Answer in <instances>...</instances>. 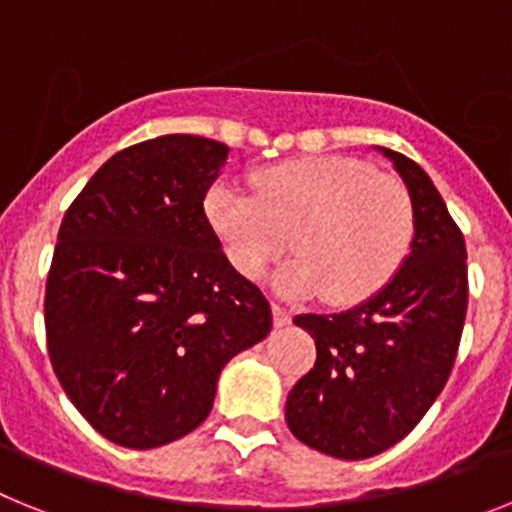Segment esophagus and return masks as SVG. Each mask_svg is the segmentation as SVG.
I'll list each match as a JSON object with an SVG mask.
<instances>
[{
  "label": "esophagus",
  "instance_id": "esophagus-1",
  "mask_svg": "<svg viewBox=\"0 0 512 512\" xmlns=\"http://www.w3.org/2000/svg\"><path fill=\"white\" fill-rule=\"evenodd\" d=\"M270 309H273V324H275V327H286V324H291V311L283 309L281 304H273Z\"/></svg>",
  "mask_w": 512,
  "mask_h": 512
}]
</instances>
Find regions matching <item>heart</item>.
Here are the masks:
<instances>
[{
  "instance_id": "heart-1",
  "label": "heart",
  "mask_w": 512,
  "mask_h": 512,
  "mask_svg": "<svg viewBox=\"0 0 512 512\" xmlns=\"http://www.w3.org/2000/svg\"><path fill=\"white\" fill-rule=\"evenodd\" d=\"M255 195L213 182L203 213L231 268L257 281L283 252L275 291L330 304L371 299L399 273L415 237V208L402 182L348 157H301L250 177Z\"/></svg>"
}]
</instances>
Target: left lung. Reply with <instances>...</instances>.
I'll return each mask as SVG.
<instances>
[{"mask_svg":"<svg viewBox=\"0 0 512 512\" xmlns=\"http://www.w3.org/2000/svg\"><path fill=\"white\" fill-rule=\"evenodd\" d=\"M381 151L415 208V237L399 273L340 314H299L317 363L288 391L286 422L309 448L345 461L399 443L438 399L466 317V244L420 164Z\"/></svg>","mask_w":512,"mask_h":512,"instance_id":"1","label":"left lung"}]
</instances>
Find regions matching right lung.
Instances as JSON below:
<instances>
[{"label": "right lung", "mask_w": 512, "mask_h": 512, "mask_svg": "<svg viewBox=\"0 0 512 512\" xmlns=\"http://www.w3.org/2000/svg\"><path fill=\"white\" fill-rule=\"evenodd\" d=\"M226 157L229 146L190 133L128 146L61 221L48 355L71 404L123 448L198 428L226 363L273 327L268 299L231 268L203 213Z\"/></svg>", "instance_id": "right-lung-1"}]
</instances>
